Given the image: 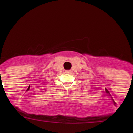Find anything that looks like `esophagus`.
I'll list each match as a JSON object with an SVG mask.
<instances>
[{
    "label": "esophagus",
    "mask_w": 133,
    "mask_h": 133,
    "mask_svg": "<svg viewBox=\"0 0 133 133\" xmlns=\"http://www.w3.org/2000/svg\"><path fill=\"white\" fill-rule=\"evenodd\" d=\"M66 73H69V71H66Z\"/></svg>",
    "instance_id": "1"
}]
</instances>
